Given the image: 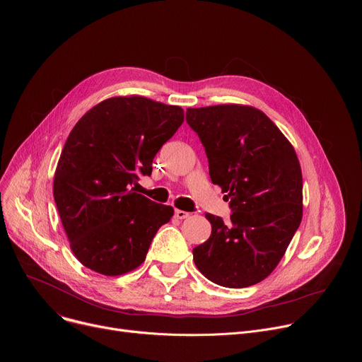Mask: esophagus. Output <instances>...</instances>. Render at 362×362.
Masks as SVG:
<instances>
[{
  "label": "esophagus",
  "instance_id": "1",
  "mask_svg": "<svg viewBox=\"0 0 362 362\" xmlns=\"http://www.w3.org/2000/svg\"><path fill=\"white\" fill-rule=\"evenodd\" d=\"M175 216H176L177 219H186V218H189V214L185 212V211L176 209V211H175Z\"/></svg>",
  "mask_w": 362,
  "mask_h": 362
}]
</instances>
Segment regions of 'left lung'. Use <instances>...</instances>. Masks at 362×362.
<instances>
[{
  "label": "left lung",
  "mask_w": 362,
  "mask_h": 362,
  "mask_svg": "<svg viewBox=\"0 0 362 362\" xmlns=\"http://www.w3.org/2000/svg\"><path fill=\"white\" fill-rule=\"evenodd\" d=\"M212 183L230 200V222L206 214L211 238L193 249L197 269L226 288L264 281L302 221V172L293 146L261 110L242 105L187 109Z\"/></svg>",
  "instance_id": "1"
}]
</instances>
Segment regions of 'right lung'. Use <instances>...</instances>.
I'll return each mask as SVG.
<instances>
[{
	"instance_id": "obj_1",
	"label": "right lung",
	"mask_w": 362,
	"mask_h": 362,
	"mask_svg": "<svg viewBox=\"0 0 362 362\" xmlns=\"http://www.w3.org/2000/svg\"><path fill=\"white\" fill-rule=\"evenodd\" d=\"M185 120L179 106L141 95L103 100L73 127L57 163L53 193L77 259L88 269L124 275L140 267L172 206L134 192L151 175L160 147Z\"/></svg>"
}]
</instances>
